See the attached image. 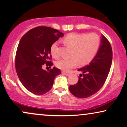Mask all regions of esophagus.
Returning a JSON list of instances; mask_svg holds the SVG:
<instances>
[{
    "mask_svg": "<svg viewBox=\"0 0 127 127\" xmlns=\"http://www.w3.org/2000/svg\"><path fill=\"white\" fill-rule=\"evenodd\" d=\"M63 73L64 75L65 76H69V75H70V74H71V73H66L64 72H63Z\"/></svg>",
    "mask_w": 127,
    "mask_h": 127,
    "instance_id": "1",
    "label": "esophagus"
}]
</instances>
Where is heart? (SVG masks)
Segmentation results:
<instances>
[{
    "mask_svg": "<svg viewBox=\"0 0 127 127\" xmlns=\"http://www.w3.org/2000/svg\"><path fill=\"white\" fill-rule=\"evenodd\" d=\"M63 43L72 48L70 57L61 59L55 65L60 69L68 71L78 64L85 65L91 63L95 58L101 44L100 37L97 33H71L64 37ZM51 54L54 58L58 59L57 43H54L51 46Z\"/></svg>",
    "mask_w": 127,
    "mask_h": 127,
    "instance_id": "b5f03b06",
    "label": "heart"
}]
</instances>
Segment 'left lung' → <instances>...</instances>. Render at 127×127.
I'll return each mask as SVG.
<instances>
[{"mask_svg": "<svg viewBox=\"0 0 127 127\" xmlns=\"http://www.w3.org/2000/svg\"><path fill=\"white\" fill-rule=\"evenodd\" d=\"M112 49L110 42L102 36L101 45L95 58L90 64L78 69L82 73L78 83L69 87V91L78 98H87L102 88L110 72L112 62Z\"/></svg>", "mask_w": 127, "mask_h": 127, "instance_id": "obj_1", "label": "left lung"}]
</instances>
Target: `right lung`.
<instances>
[{"instance_id": "right-lung-1", "label": "right lung", "mask_w": 127, "mask_h": 127, "mask_svg": "<svg viewBox=\"0 0 127 127\" xmlns=\"http://www.w3.org/2000/svg\"><path fill=\"white\" fill-rule=\"evenodd\" d=\"M64 34L59 30L39 26L21 37L15 55L16 72L24 87L36 95H43L52 88L55 76L61 70L54 67L48 72L42 65L52 66L51 46Z\"/></svg>"}]
</instances>
